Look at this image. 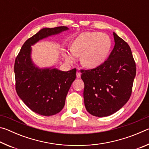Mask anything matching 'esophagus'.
Here are the masks:
<instances>
[{
  "label": "esophagus",
  "instance_id": "1",
  "mask_svg": "<svg viewBox=\"0 0 149 149\" xmlns=\"http://www.w3.org/2000/svg\"><path fill=\"white\" fill-rule=\"evenodd\" d=\"M76 76H77V78H80V77H81V73L79 72H77L76 73Z\"/></svg>",
  "mask_w": 149,
  "mask_h": 149
}]
</instances>
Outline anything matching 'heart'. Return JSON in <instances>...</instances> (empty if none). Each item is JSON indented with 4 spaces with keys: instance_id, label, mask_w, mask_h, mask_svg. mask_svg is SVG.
<instances>
[{
    "instance_id": "1",
    "label": "heart",
    "mask_w": 149,
    "mask_h": 149,
    "mask_svg": "<svg viewBox=\"0 0 149 149\" xmlns=\"http://www.w3.org/2000/svg\"><path fill=\"white\" fill-rule=\"evenodd\" d=\"M111 49V41L107 35L99 32H84L74 39L72 48L63 52L65 61L73 63L81 56L85 67L95 68L105 62Z\"/></svg>"
}]
</instances>
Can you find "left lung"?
<instances>
[{
	"mask_svg": "<svg viewBox=\"0 0 149 149\" xmlns=\"http://www.w3.org/2000/svg\"><path fill=\"white\" fill-rule=\"evenodd\" d=\"M115 45L108 59L95 68L81 70L84 98L88 112L105 117L122 108L132 95L136 65L132 50L114 33Z\"/></svg>",
	"mask_w": 149,
	"mask_h": 149,
	"instance_id": "left-lung-1",
	"label": "left lung"
}]
</instances>
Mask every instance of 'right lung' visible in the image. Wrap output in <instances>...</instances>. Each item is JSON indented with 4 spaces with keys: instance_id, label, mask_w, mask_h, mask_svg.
I'll return each instance as SVG.
<instances>
[{
    "instance_id": "1",
    "label": "right lung",
    "mask_w": 149,
    "mask_h": 149,
    "mask_svg": "<svg viewBox=\"0 0 149 149\" xmlns=\"http://www.w3.org/2000/svg\"><path fill=\"white\" fill-rule=\"evenodd\" d=\"M68 28H43L24 42L15 60L14 74L17 95L33 112L49 116L60 112L76 77V69L63 72L56 68L40 69L33 63L31 45Z\"/></svg>"
}]
</instances>
